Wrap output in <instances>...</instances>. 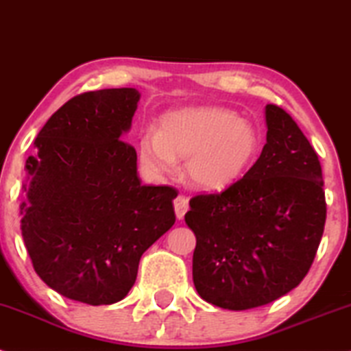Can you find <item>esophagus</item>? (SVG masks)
Segmentation results:
<instances>
[{"instance_id":"obj_1","label":"esophagus","mask_w":351,"mask_h":351,"mask_svg":"<svg viewBox=\"0 0 351 351\" xmlns=\"http://www.w3.org/2000/svg\"><path fill=\"white\" fill-rule=\"evenodd\" d=\"M173 206H175V214H176V219H183L184 214L188 213L189 209V202H188V197L184 196H178L175 201H173Z\"/></svg>"}]
</instances>
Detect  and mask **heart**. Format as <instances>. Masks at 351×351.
I'll return each mask as SVG.
<instances>
[{
    "mask_svg": "<svg viewBox=\"0 0 351 351\" xmlns=\"http://www.w3.org/2000/svg\"><path fill=\"white\" fill-rule=\"evenodd\" d=\"M256 132L250 122L217 106L184 108L168 112L158 134L145 132L138 157L154 176L176 171L184 162V176L194 189L223 191L242 175L256 152Z\"/></svg>",
    "mask_w": 351,
    "mask_h": 351,
    "instance_id": "b5f03b06",
    "label": "heart"
}]
</instances>
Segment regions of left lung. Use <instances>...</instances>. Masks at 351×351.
<instances>
[{"mask_svg":"<svg viewBox=\"0 0 351 351\" xmlns=\"http://www.w3.org/2000/svg\"><path fill=\"white\" fill-rule=\"evenodd\" d=\"M258 160L221 194L189 201L193 281L214 306L247 311L288 294L309 271L324 234L322 168L285 109L267 104Z\"/></svg>","mask_w":351,"mask_h":351,"instance_id":"8db88e82","label":"left lung"}]
</instances>
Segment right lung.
Wrapping results in <instances>:
<instances>
[{
    "label": "right lung",
    "mask_w": 351,
    "mask_h": 351,
    "mask_svg": "<svg viewBox=\"0 0 351 351\" xmlns=\"http://www.w3.org/2000/svg\"><path fill=\"white\" fill-rule=\"evenodd\" d=\"M135 88L75 96L45 122L26 160L21 230L34 269L62 296L91 306L128 296L142 253L175 223L170 186H143L124 142Z\"/></svg>",
    "instance_id": "obj_1"
}]
</instances>
